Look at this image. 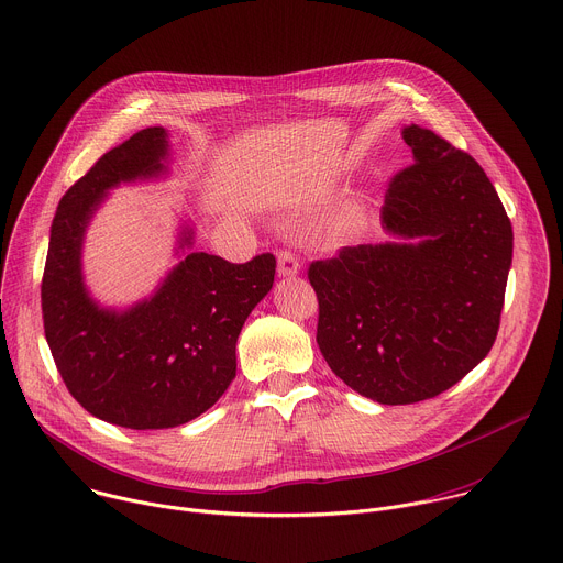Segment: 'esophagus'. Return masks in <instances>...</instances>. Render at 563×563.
<instances>
[{
    "mask_svg": "<svg viewBox=\"0 0 563 563\" xmlns=\"http://www.w3.org/2000/svg\"><path fill=\"white\" fill-rule=\"evenodd\" d=\"M277 273L279 277H295L299 273V260L290 251H282L277 255Z\"/></svg>",
    "mask_w": 563,
    "mask_h": 563,
    "instance_id": "34e87169",
    "label": "esophagus"
}]
</instances>
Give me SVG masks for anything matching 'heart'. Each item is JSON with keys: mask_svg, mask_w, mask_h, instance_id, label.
<instances>
[{"mask_svg": "<svg viewBox=\"0 0 563 563\" xmlns=\"http://www.w3.org/2000/svg\"><path fill=\"white\" fill-rule=\"evenodd\" d=\"M353 227H355V214H349V217L342 221V229L349 231V229H353Z\"/></svg>", "mask_w": 563, "mask_h": 563, "instance_id": "heart-1", "label": "heart"}]
</instances>
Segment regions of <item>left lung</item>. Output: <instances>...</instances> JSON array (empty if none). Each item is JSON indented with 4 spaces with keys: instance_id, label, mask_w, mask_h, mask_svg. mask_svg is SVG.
Instances as JSON below:
<instances>
[{
    "instance_id": "left-lung-1",
    "label": "left lung",
    "mask_w": 563,
    "mask_h": 563,
    "mask_svg": "<svg viewBox=\"0 0 563 563\" xmlns=\"http://www.w3.org/2000/svg\"><path fill=\"white\" fill-rule=\"evenodd\" d=\"M401 135L415 164L382 206L395 240L308 268L323 360L388 406L437 397L490 353L512 264L510 219L484 168L417 124Z\"/></svg>"
}]
</instances>
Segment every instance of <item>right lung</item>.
<instances>
[{
  "label": "right lung",
  "mask_w": 563,
  "mask_h": 563,
  "mask_svg": "<svg viewBox=\"0 0 563 563\" xmlns=\"http://www.w3.org/2000/svg\"><path fill=\"white\" fill-rule=\"evenodd\" d=\"M168 157L162 126L99 157L57 206L42 279L46 342L68 393L97 419L133 430L181 426L227 393L242 325L275 282L271 253L246 264L195 253L184 223L181 262L148 299L118 310L90 297L81 249L92 214L110 188L166 175Z\"/></svg>",
  "instance_id": "right-lung-1"
}]
</instances>
